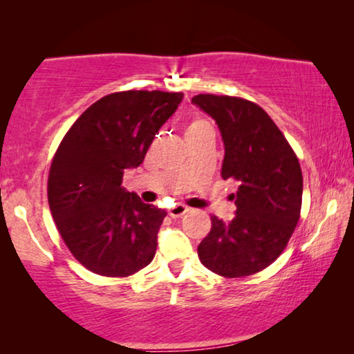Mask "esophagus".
<instances>
[{"instance_id": "obj_1", "label": "esophagus", "mask_w": 354, "mask_h": 354, "mask_svg": "<svg viewBox=\"0 0 354 354\" xmlns=\"http://www.w3.org/2000/svg\"><path fill=\"white\" fill-rule=\"evenodd\" d=\"M187 211H188V207H185L183 205H177V206H174V207H171V209H169V216H171L172 219H178V217L187 214Z\"/></svg>"}]
</instances>
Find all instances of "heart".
<instances>
[{"label": "heart", "mask_w": 354, "mask_h": 354, "mask_svg": "<svg viewBox=\"0 0 354 354\" xmlns=\"http://www.w3.org/2000/svg\"><path fill=\"white\" fill-rule=\"evenodd\" d=\"M203 125H207V124L205 122V120H201V119H195L190 125H188L187 132H188V130H196V129H200V127H203Z\"/></svg>", "instance_id": "1"}]
</instances>
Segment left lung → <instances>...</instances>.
I'll list each match as a JSON object with an SVG mask.
<instances>
[{
  "instance_id": "1",
  "label": "left lung",
  "mask_w": 354,
  "mask_h": 354,
  "mask_svg": "<svg viewBox=\"0 0 354 354\" xmlns=\"http://www.w3.org/2000/svg\"><path fill=\"white\" fill-rule=\"evenodd\" d=\"M192 103L216 120L224 142L222 178L239 190L235 217L212 216L198 245L205 268L222 277H245L274 263L287 246L301 211L303 174L287 138L263 108L236 96L196 95Z\"/></svg>"
}]
</instances>
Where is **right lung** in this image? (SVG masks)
I'll use <instances>...</instances> for the list:
<instances>
[{
  "label": "right lung",
  "instance_id": "right-lung-1",
  "mask_svg": "<svg viewBox=\"0 0 354 354\" xmlns=\"http://www.w3.org/2000/svg\"><path fill=\"white\" fill-rule=\"evenodd\" d=\"M183 93L129 90L96 101L75 120L53 158L48 203L67 248L106 277H127L154 258L167 212L122 187Z\"/></svg>",
  "mask_w": 354,
  "mask_h": 354
}]
</instances>
